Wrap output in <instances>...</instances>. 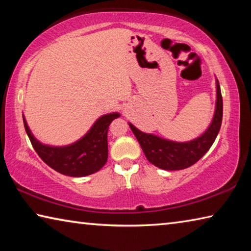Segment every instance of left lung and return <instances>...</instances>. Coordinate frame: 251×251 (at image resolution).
I'll list each match as a JSON object with an SVG mask.
<instances>
[{
  "instance_id": "obj_1",
  "label": "left lung",
  "mask_w": 251,
  "mask_h": 251,
  "mask_svg": "<svg viewBox=\"0 0 251 251\" xmlns=\"http://www.w3.org/2000/svg\"><path fill=\"white\" fill-rule=\"evenodd\" d=\"M217 83V100L211 124L201 137L186 143H177L160 138L152 134L143 133L130 124L129 127L141 145L148 161L165 171H179L188 168L201 158L214 144L223 121V96Z\"/></svg>"
}]
</instances>
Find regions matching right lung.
I'll use <instances>...</instances> for the list:
<instances>
[{"instance_id":"right-lung-1","label":"right lung","mask_w":251,"mask_h":251,"mask_svg":"<svg viewBox=\"0 0 251 251\" xmlns=\"http://www.w3.org/2000/svg\"><path fill=\"white\" fill-rule=\"evenodd\" d=\"M118 113L100 117L90 131L74 144L64 147H53L41 144L32 135L23 117L24 127L29 141L41 159L54 171L72 177H83L99 172L107 161L108 126Z\"/></svg>"}]
</instances>
